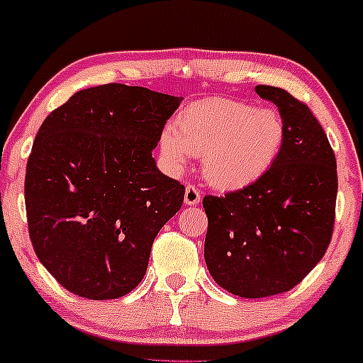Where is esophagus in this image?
Here are the masks:
<instances>
[{
    "label": "esophagus",
    "mask_w": 363,
    "mask_h": 363,
    "mask_svg": "<svg viewBox=\"0 0 363 363\" xmlns=\"http://www.w3.org/2000/svg\"><path fill=\"white\" fill-rule=\"evenodd\" d=\"M184 201H186V205H189V206H196L199 201H201V194H199V191L196 189L193 184H189L186 187Z\"/></svg>",
    "instance_id": "1"
}]
</instances>
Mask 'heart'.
Returning a JSON list of instances; mask_svg holds the SVG:
<instances>
[{"mask_svg":"<svg viewBox=\"0 0 363 363\" xmlns=\"http://www.w3.org/2000/svg\"><path fill=\"white\" fill-rule=\"evenodd\" d=\"M285 126L272 107H254L232 99H208L186 107L176 131L162 133L165 162L181 170L191 155H201L203 174L222 189L257 181L280 152Z\"/></svg>","mask_w":363,"mask_h":363,"instance_id":"1","label":"heart"}]
</instances>
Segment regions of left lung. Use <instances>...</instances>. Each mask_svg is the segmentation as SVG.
I'll list each match as a JSON object with an SVG mask.
<instances>
[{
	"instance_id": "left-lung-1",
	"label": "left lung",
	"mask_w": 363,
	"mask_h": 363,
	"mask_svg": "<svg viewBox=\"0 0 363 363\" xmlns=\"http://www.w3.org/2000/svg\"><path fill=\"white\" fill-rule=\"evenodd\" d=\"M256 91L280 112V152L252 184L203 198L208 272L244 298L289 291L312 272L331 242L338 193L335 152L309 107L278 86Z\"/></svg>"
}]
</instances>
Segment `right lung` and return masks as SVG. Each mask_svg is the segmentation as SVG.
<instances>
[{"instance_id":"obj_1","label":"right lung","mask_w":363,"mask_h":363,"mask_svg":"<svg viewBox=\"0 0 363 363\" xmlns=\"http://www.w3.org/2000/svg\"><path fill=\"white\" fill-rule=\"evenodd\" d=\"M182 97L123 83L77 91L37 133L25 174L28 234L72 294L119 298L143 280L152 244L186 187L152 157Z\"/></svg>"}]
</instances>
